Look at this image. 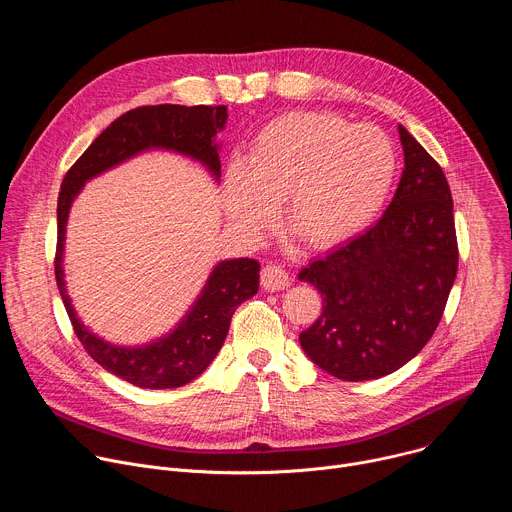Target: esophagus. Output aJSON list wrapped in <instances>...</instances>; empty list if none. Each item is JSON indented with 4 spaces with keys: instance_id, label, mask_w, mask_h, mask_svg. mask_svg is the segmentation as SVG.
<instances>
[{
    "instance_id": "34e87169",
    "label": "esophagus",
    "mask_w": 512,
    "mask_h": 512,
    "mask_svg": "<svg viewBox=\"0 0 512 512\" xmlns=\"http://www.w3.org/2000/svg\"><path fill=\"white\" fill-rule=\"evenodd\" d=\"M261 285L267 291H279L289 285V273L281 265L269 263L261 269Z\"/></svg>"
}]
</instances>
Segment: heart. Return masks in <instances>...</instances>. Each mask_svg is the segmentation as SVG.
<instances>
[{"label": "heart", "instance_id": "obj_1", "mask_svg": "<svg viewBox=\"0 0 512 512\" xmlns=\"http://www.w3.org/2000/svg\"><path fill=\"white\" fill-rule=\"evenodd\" d=\"M395 172V145L379 127L294 111L261 127L243 164L227 168L223 202L237 229L259 235L285 200L289 229L328 249L373 223Z\"/></svg>", "mask_w": 512, "mask_h": 512}]
</instances>
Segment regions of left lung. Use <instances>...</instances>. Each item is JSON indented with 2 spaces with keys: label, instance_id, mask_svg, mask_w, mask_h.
Instances as JSON below:
<instances>
[{
  "label": "left lung",
  "instance_id": "1",
  "mask_svg": "<svg viewBox=\"0 0 512 512\" xmlns=\"http://www.w3.org/2000/svg\"><path fill=\"white\" fill-rule=\"evenodd\" d=\"M399 135L405 168L385 214L298 275L322 296V314L300 344L342 381L379 379L407 364L440 324L458 273L450 184L403 125Z\"/></svg>",
  "mask_w": 512,
  "mask_h": 512
}]
</instances>
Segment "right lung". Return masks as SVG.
Listing matches in <instances>:
<instances>
[{
  "mask_svg": "<svg viewBox=\"0 0 512 512\" xmlns=\"http://www.w3.org/2000/svg\"><path fill=\"white\" fill-rule=\"evenodd\" d=\"M225 123V105H145L131 109L117 117L89 145L87 152L70 166L60 186L54 275L72 330L89 356L105 371L141 389L182 387L206 371L227 338L235 310L257 294L261 265L255 259H229L218 263L202 294L176 330L145 346H115L85 328L66 294L62 253L68 210L87 180L145 150L162 148L184 154L202 162L218 180L221 160H218L214 135Z\"/></svg>",
  "mask_w": 512,
  "mask_h": 512,
  "instance_id": "add662e5",
  "label": "right lung"
}]
</instances>
